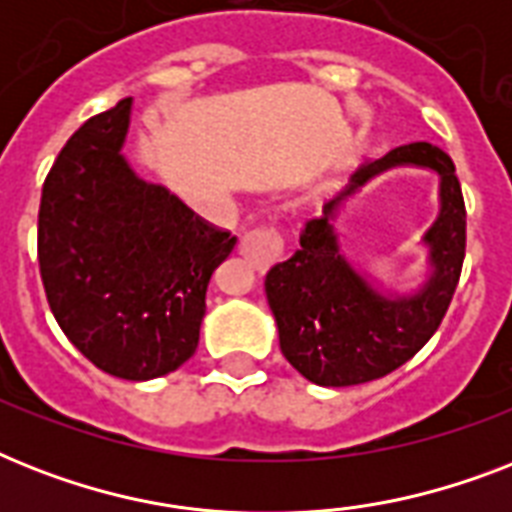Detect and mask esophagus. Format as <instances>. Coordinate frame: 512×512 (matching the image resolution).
<instances>
[{
	"label": "esophagus",
	"instance_id": "esophagus-1",
	"mask_svg": "<svg viewBox=\"0 0 512 512\" xmlns=\"http://www.w3.org/2000/svg\"><path fill=\"white\" fill-rule=\"evenodd\" d=\"M239 252L247 257L255 271L265 273L276 260H281V255H284V241H281L276 228H271V225H260V228H252V231H247L241 236Z\"/></svg>",
	"mask_w": 512,
	"mask_h": 512
}]
</instances>
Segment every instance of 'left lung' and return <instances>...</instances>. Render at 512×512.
Segmentation results:
<instances>
[{
  "mask_svg": "<svg viewBox=\"0 0 512 512\" xmlns=\"http://www.w3.org/2000/svg\"><path fill=\"white\" fill-rule=\"evenodd\" d=\"M393 166H425L442 180L437 223L423 237L431 255L429 281L414 296H382L341 255L334 215L342 200ZM465 260V199L449 154L409 143L358 167L350 185L308 220L300 249L265 276V295L279 327L281 353L305 380L348 388L385 377L436 335L452 303Z\"/></svg>",
  "mask_w": 512,
  "mask_h": 512,
  "instance_id": "8db88e82",
  "label": "left lung"
}]
</instances>
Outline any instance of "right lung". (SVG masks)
I'll use <instances>...</instances> for the list:
<instances>
[{
    "mask_svg": "<svg viewBox=\"0 0 512 512\" xmlns=\"http://www.w3.org/2000/svg\"><path fill=\"white\" fill-rule=\"evenodd\" d=\"M132 100L92 116L44 180L39 273L50 311L103 372L143 382L199 345L212 273L236 236L201 220L122 156Z\"/></svg>",
    "mask_w": 512,
    "mask_h": 512,
    "instance_id": "1",
    "label": "right lung"
}]
</instances>
